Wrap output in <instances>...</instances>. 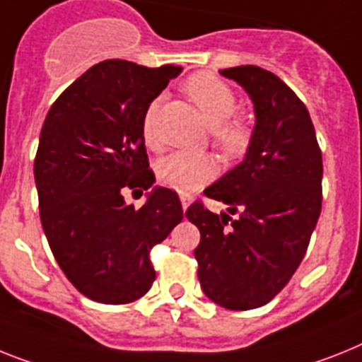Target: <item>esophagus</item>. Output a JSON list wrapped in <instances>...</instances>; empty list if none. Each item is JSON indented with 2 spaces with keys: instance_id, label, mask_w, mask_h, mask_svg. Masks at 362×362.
Wrapping results in <instances>:
<instances>
[{
  "instance_id": "obj_1",
  "label": "esophagus",
  "mask_w": 362,
  "mask_h": 362,
  "mask_svg": "<svg viewBox=\"0 0 362 362\" xmlns=\"http://www.w3.org/2000/svg\"><path fill=\"white\" fill-rule=\"evenodd\" d=\"M180 202H182V209L186 211L191 204V195H180Z\"/></svg>"
}]
</instances>
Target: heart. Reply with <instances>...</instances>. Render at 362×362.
I'll return each mask as SVG.
<instances>
[{
  "instance_id": "1",
  "label": "heart",
  "mask_w": 362,
  "mask_h": 362,
  "mask_svg": "<svg viewBox=\"0 0 362 362\" xmlns=\"http://www.w3.org/2000/svg\"><path fill=\"white\" fill-rule=\"evenodd\" d=\"M186 92L199 106L206 123L214 129V144L226 158L241 156L250 144V129L232 115L238 106L235 93L224 81L211 73H197L184 84ZM158 101L151 103L141 119V134L151 148H160L162 141L156 132ZM215 162L209 154L175 153L160 160L156 165L158 182L178 193H193L208 184L215 175Z\"/></svg>"
}]
</instances>
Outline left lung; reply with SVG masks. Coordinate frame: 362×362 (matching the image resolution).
Returning a JSON list of instances; mask_svg holds the SVG:
<instances>
[{"instance_id":"obj_1","label":"left lung","mask_w":362,"mask_h":362,"mask_svg":"<svg viewBox=\"0 0 362 362\" xmlns=\"http://www.w3.org/2000/svg\"><path fill=\"white\" fill-rule=\"evenodd\" d=\"M221 75L250 95L256 127L245 160L204 189L228 211L195 202L186 217L200 230L195 257L204 294L247 311L274 298L305 256L322 209V153L308 108L274 73L238 66Z\"/></svg>"}]
</instances>
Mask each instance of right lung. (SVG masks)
<instances>
[{"mask_svg":"<svg viewBox=\"0 0 362 362\" xmlns=\"http://www.w3.org/2000/svg\"><path fill=\"white\" fill-rule=\"evenodd\" d=\"M180 71L105 60L66 88L45 115L35 158L42 226L66 278L93 302L141 298L156 278L151 248L184 217L167 187H154L139 209L123 197L154 184L141 119Z\"/></svg>","mask_w":362,"mask_h":362,"instance_id":"1","label":"right lung"}]
</instances>
